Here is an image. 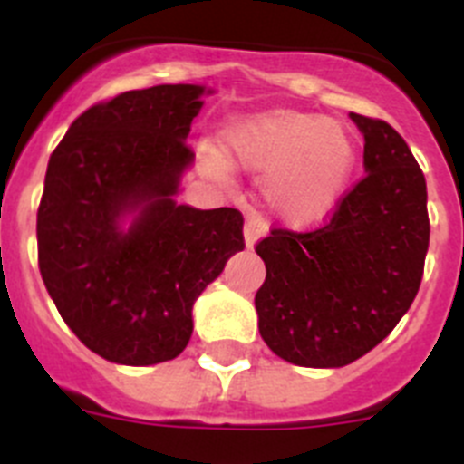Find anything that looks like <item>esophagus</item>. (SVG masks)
<instances>
[{
	"label": "esophagus",
	"instance_id": "1",
	"mask_svg": "<svg viewBox=\"0 0 464 464\" xmlns=\"http://www.w3.org/2000/svg\"><path fill=\"white\" fill-rule=\"evenodd\" d=\"M266 227L262 225L260 218H246V225H244V239H246V248H255V244L265 237Z\"/></svg>",
	"mask_w": 464,
	"mask_h": 464
}]
</instances>
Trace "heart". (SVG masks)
<instances>
[{
	"label": "heart",
	"mask_w": 464,
	"mask_h": 464,
	"mask_svg": "<svg viewBox=\"0 0 464 464\" xmlns=\"http://www.w3.org/2000/svg\"><path fill=\"white\" fill-rule=\"evenodd\" d=\"M225 154L199 149L202 165L225 177L229 165L262 174L266 209L295 229L329 218L350 188L356 140L343 121L301 110L276 108L241 117L225 130Z\"/></svg>",
	"instance_id": "heart-1"
}]
</instances>
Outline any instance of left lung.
<instances>
[{
    "instance_id": "obj_1",
    "label": "left lung",
    "mask_w": 464,
    "mask_h": 464,
    "mask_svg": "<svg viewBox=\"0 0 464 464\" xmlns=\"http://www.w3.org/2000/svg\"><path fill=\"white\" fill-rule=\"evenodd\" d=\"M365 177L315 232L274 229L257 244L266 278L257 326L269 350L304 368H343L380 345L410 310L426 265V177L386 121L350 112Z\"/></svg>"
}]
</instances>
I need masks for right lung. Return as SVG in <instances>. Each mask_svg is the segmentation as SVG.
<instances>
[{"mask_svg":"<svg viewBox=\"0 0 464 464\" xmlns=\"http://www.w3.org/2000/svg\"><path fill=\"white\" fill-rule=\"evenodd\" d=\"M204 84L119 93L75 119L50 156L36 218L38 269L59 315L119 365L179 356L193 304L244 250L237 209L177 202Z\"/></svg>","mask_w":464,"mask_h":464,"instance_id":"add662e5","label":"right lung"}]
</instances>
